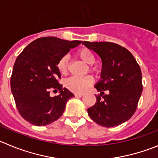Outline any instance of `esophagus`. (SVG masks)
<instances>
[{"mask_svg":"<svg viewBox=\"0 0 158 158\" xmlns=\"http://www.w3.org/2000/svg\"><path fill=\"white\" fill-rule=\"evenodd\" d=\"M75 96L76 97H82V96H83V94H81V93H75Z\"/></svg>","mask_w":158,"mask_h":158,"instance_id":"34e87169","label":"esophagus"}]
</instances>
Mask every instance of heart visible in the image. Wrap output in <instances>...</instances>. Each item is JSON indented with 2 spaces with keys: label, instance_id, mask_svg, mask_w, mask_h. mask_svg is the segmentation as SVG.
Wrapping results in <instances>:
<instances>
[{
  "label": "heart",
  "instance_id": "1",
  "mask_svg": "<svg viewBox=\"0 0 158 158\" xmlns=\"http://www.w3.org/2000/svg\"><path fill=\"white\" fill-rule=\"evenodd\" d=\"M76 56L85 63L90 65L89 70L91 73L98 74L99 69L96 65H93L95 62V56L93 52L87 48H81L76 52ZM57 69L62 75H66L69 71V63L67 56H62L57 63ZM93 83V78L91 76L84 77H71L65 82V86L70 91L75 93H83Z\"/></svg>",
  "mask_w": 158,
  "mask_h": 158
}]
</instances>
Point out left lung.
<instances>
[{"label": "left lung", "instance_id": "8db88e82", "mask_svg": "<svg viewBox=\"0 0 158 158\" xmlns=\"http://www.w3.org/2000/svg\"><path fill=\"white\" fill-rule=\"evenodd\" d=\"M101 58V80L95 85L100 92L96 102L87 110L93 121L113 127L128 120L135 113L141 96L142 73L133 55L113 42H82ZM106 91L107 93H104Z\"/></svg>", "mask_w": 158, "mask_h": 158}]
</instances>
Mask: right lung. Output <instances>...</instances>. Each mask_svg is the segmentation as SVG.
<instances>
[{
	"label": "right lung",
	"mask_w": 158,
	"mask_h": 158,
	"mask_svg": "<svg viewBox=\"0 0 158 158\" xmlns=\"http://www.w3.org/2000/svg\"><path fill=\"white\" fill-rule=\"evenodd\" d=\"M82 41L43 37L29 44L18 56L10 77V88L21 116L35 126L56 121L64 113L67 101L74 96L59 83L58 61ZM58 89L51 98L50 90Z\"/></svg>",
	"instance_id": "add662e5"
}]
</instances>
